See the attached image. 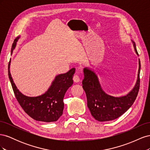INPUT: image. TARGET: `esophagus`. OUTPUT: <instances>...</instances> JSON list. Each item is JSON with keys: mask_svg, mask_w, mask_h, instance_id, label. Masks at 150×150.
I'll list each match as a JSON object with an SVG mask.
<instances>
[{"mask_svg": "<svg viewBox=\"0 0 150 150\" xmlns=\"http://www.w3.org/2000/svg\"><path fill=\"white\" fill-rule=\"evenodd\" d=\"M73 81H74V82H75V83H78L79 81H80L79 76L76 75V74L74 75V77H73Z\"/></svg>", "mask_w": 150, "mask_h": 150, "instance_id": "34e87169", "label": "esophagus"}]
</instances>
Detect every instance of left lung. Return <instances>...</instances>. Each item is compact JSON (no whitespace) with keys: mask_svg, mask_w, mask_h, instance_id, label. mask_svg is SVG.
<instances>
[{"mask_svg":"<svg viewBox=\"0 0 150 150\" xmlns=\"http://www.w3.org/2000/svg\"><path fill=\"white\" fill-rule=\"evenodd\" d=\"M131 42L136 54L138 56L135 42L133 40H131ZM138 62V77L134 88L127 94L119 97L111 96L104 92L96 72L90 67L84 68L83 88L87 98L88 107L95 120L101 122L115 120L123 115L132 106L139 89L141 69L139 59Z\"/></svg>","mask_w":150,"mask_h":150,"instance_id":"left-lung-1","label":"left lung"}]
</instances>
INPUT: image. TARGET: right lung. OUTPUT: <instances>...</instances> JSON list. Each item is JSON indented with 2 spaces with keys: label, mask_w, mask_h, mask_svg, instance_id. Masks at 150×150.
Instances as JSON below:
<instances>
[{
  "label": "right lung",
  "mask_w": 150,
  "mask_h": 150,
  "mask_svg": "<svg viewBox=\"0 0 150 150\" xmlns=\"http://www.w3.org/2000/svg\"><path fill=\"white\" fill-rule=\"evenodd\" d=\"M19 38L20 36L17 37L12 44L11 55ZM11 62V59L8 67V78L17 100L24 111L36 121L46 122L56 121L62 115L65 93L73 84L72 78L75 68H72L66 73L57 75L45 93L38 96L29 97L21 93L17 88L10 72Z\"/></svg>",
  "instance_id": "obj_1"
}]
</instances>
